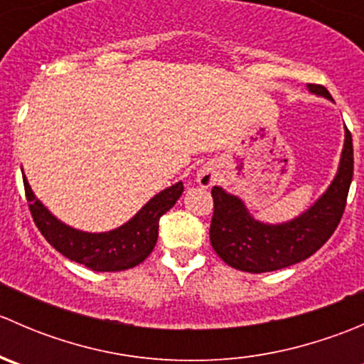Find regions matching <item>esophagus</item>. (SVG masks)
<instances>
[{"instance_id": "34e87169", "label": "esophagus", "mask_w": 364, "mask_h": 364, "mask_svg": "<svg viewBox=\"0 0 364 364\" xmlns=\"http://www.w3.org/2000/svg\"><path fill=\"white\" fill-rule=\"evenodd\" d=\"M216 179H218V174H216V168L213 165H204L199 171V174H197V183L200 186H204V188L215 185Z\"/></svg>"}]
</instances>
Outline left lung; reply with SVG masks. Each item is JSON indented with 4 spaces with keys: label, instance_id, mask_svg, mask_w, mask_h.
Here are the masks:
<instances>
[{
    "label": "left lung",
    "instance_id": "1",
    "mask_svg": "<svg viewBox=\"0 0 364 364\" xmlns=\"http://www.w3.org/2000/svg\"><path fill=\"white\" fill-rule=\"evenodd\" d=\"M311 93L331 98L321 84H310ZM354 174L352 135L345 128V146L338 174L328 192L306 213L284 225H264L248 215L237 197L213 186V218L209 240L216 255L230 267L247 273H266L292 266L314 255L333 236L343 216Z\"/></svg>",
    "mask_w": 364,
    "mask_h": 364
}]
</instances>
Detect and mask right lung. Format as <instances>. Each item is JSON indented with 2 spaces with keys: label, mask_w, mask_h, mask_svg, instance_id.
Segmentation results:
<instances>
[{
  "label": "right lung",
  "mask_w": 364,
  "mask_h": 364,
  "mask_svg": "<svg viewBox=\"0 0 364 364\" xmlns=\"http://www.w3.org/2000/svg\"><path fill=\"white\" fill-rule=\"evenodd\" d=\"M24 192L33 222L47 243L73 262L93 271H123L135 267L153 252L159 240L160 216L167 213L183 193V183H176L153 197L130 222L111 232L87 234L70 229L54 218L33 196L26 178Z\"/></svg>",
  "instance_id": "obj_1"
}]
</instances>
